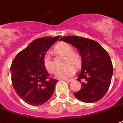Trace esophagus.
Wrapping results in <instances>:
<instances>
[{"mask_svg": "<svg viewBox=\"0 0 123 123\" xmlns=\"http://www.w3.org/2000/svg\"><path fill=\"white\" fill-rule=\"evenodd\" d=\"M65 81H67V82H73L74 80L73 78H70V79H64Z\"/></svg>", "mask_w": 123, "mask_h": 123, "instance_id": "1", "label": "esophagus"}]
</instances>
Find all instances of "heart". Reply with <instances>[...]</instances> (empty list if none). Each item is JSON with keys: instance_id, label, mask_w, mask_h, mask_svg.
Here are the masks:
<instances>
[{"instance_id": "heart-1", "label": "heart", "mask_w": 123, "mask_h": 123, "mask_svg": "<svg viewBox=\"0 0 123 123\" xmlns=\"http://www.w3.org/2000/svg\"><path fill=\"white\" fill-rule=\"evenodd\" d=\"M55 50L59 54L65 56L64 64L65 65L63 68L57 70L55 73V76L61 79H65L71 77L75 73L74 67L79 68L82 65V58L81 54L78 52L73 50L71 46L65 42L58 43L55 47ZM43 64L49 73H53L55 71V65L49 52L46 53L44 56Z\"/></svg>"}]
</instances>
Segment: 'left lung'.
<instances>
[{"instance_id": "left-lung-1", "label": "left lung", "mask_w": 123, "mask_h": 123, "mask_svg": "<svg viewBox=\"0 0 123 123\" xmlns=\"http://www.w3.org/2000/svg\"><path fill=\"white\" fill-rule=\"evenodd\" d=\"M79 50L82 58V70L76 79L81 82V89L74 93L78 100L93 103L101 99L110 86L113 65L108 53L97 41L82 37H61Z\"/></svg>"}]
</instances>
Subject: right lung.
<instances>
[{"instance_id":"1","label":"right lung","mask_w":123,"mask_h":123,"mask_svg":"<svg viewBox=\"0 0 123 123\" xmlns=\"http://www.w3.org/2000/svg\"><path fill=\"white\" fill-rule=\"evenodd\" d=\"M60 36L35 39L17 54L10 67L15 91L26 103L33 106L44 104L51 97L58 80L50 78L43 58Z\"/></svg>"}]
</instances>
